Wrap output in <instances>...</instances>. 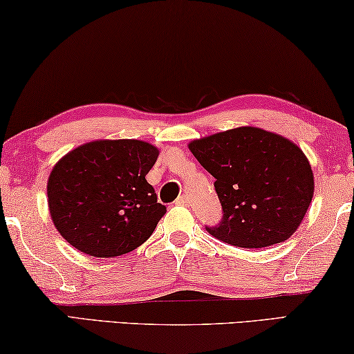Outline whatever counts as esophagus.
<instances>
[{
	"instance_id": "esophagus-1",
	"label": "esophagus",
	"mask_w": 354,
	"mask_h": 354,
	"mask_svg": "<svg viewBox=\"0 0 354 354\" xmlns=\"http://www.w3.org/2000/svg\"><path fill=\"white\" fill-rule=\"evenodd\" d=\"M176 205H183V207H187L189 205V197L186 194H183V195H179V197L176 198Z\"/></svg>"
}]
</instances>
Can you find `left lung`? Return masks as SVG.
I'll return each instance as SVG.
<instances>
[{
    "mask_svg": "<svg viewBox=\"0 0 354 354\" xmlns=\"http://www.w3.org/2000/svg\"><path fill=\"white\" fill-rule=\"evenodd\" d=\"M189 149L214 176L223 219L207 227L239 248H267L291 239L312 203L310 162L292 141L257 127L194 140Z\"/></svg>",
    "mask_w": 354,
    "mask_h": 354,
    "instance_id": "8db88e82",
    "label": "left lung"
}]
</instances>
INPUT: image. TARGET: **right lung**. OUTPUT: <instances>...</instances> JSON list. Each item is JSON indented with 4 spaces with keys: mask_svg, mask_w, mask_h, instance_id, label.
<instances>
[{
    "mask_svg": "<svg viewBox=\"0 0 354 354\" xmlns=\"http://www.w3.org/2000/svg\"><path fill=\"white\" fill-rule=\"evenodd\" d=\"M159 149L140 140H98L55 163L47 181L50 218L71 246L115 257L149 239L167 213L146 175Z\"/></svg>",
    "mask_w": 354,
    "mask_h": 354,
    "instance_id": "1",
    "label": "right lung"
}]
</instances>
